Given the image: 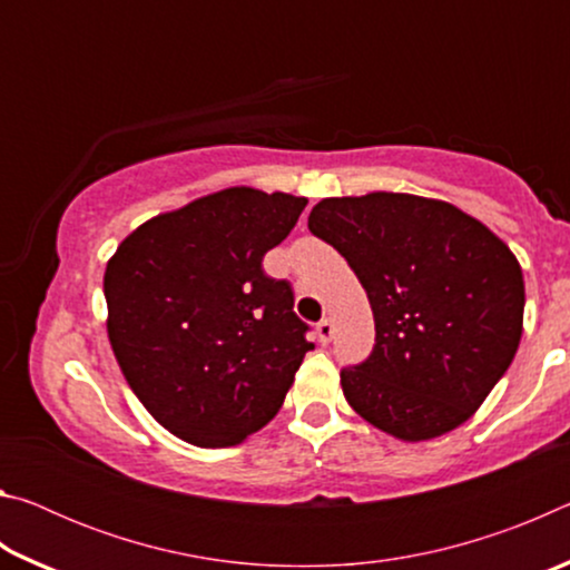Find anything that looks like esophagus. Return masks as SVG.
<instances>
[{
	"label": "esophagus",
	"mask_w": 570,
	"mask_h": 570,
	"mask_svg": "<svg viewBox=\"0 0 570 570\" xmlns=\"http://www.w3.org/2000/svg\"><path fill=\"white\" fill-rule=\"evenodd\" d=\"M316 336H320L322 344L332 342V336H334V322H332V320H322L320 324H316Z\"/></svg>",
	"instance_id": "obj_1"
}]
</instances>
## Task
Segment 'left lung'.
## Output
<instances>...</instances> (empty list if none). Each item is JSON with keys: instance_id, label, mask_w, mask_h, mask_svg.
Segmentation results:
<instances>
[{"instance_id": "1", "label": "left lung", "mask_w": 570, "mask_h": 570, "mask_svg": "<svg viewBox=\"0 0 570 570\" xmlns=\"http://www.w3.org/2000/svg\"><path fill=\"white\" fill-rule=\"evenodd\" d=\"M308 230L346 258L374 314L372 354L340 374L354 412L404 442L470 420L523 334L513 250L460 208L410 193L324 198Z\"/></svg>"}]
</instances>
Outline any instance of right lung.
Segmentation results:
<instances>
[{
	"mask_svg": "<svg viewBox=\"0 0 570 570\" xmlns=\"http://www.w3.org/2000/svg\"><path fill=\"white\" fill-rule=\"evenodd\" d=\"M304 206L246 186L210 193L135 228L105 268L115 360L142 407L190 445L262 430L314 350L292 284L262 266Z\"/></svg>",
	"mask_w": 570,
	"mask_h": 570,
	"instance_id": "1",
	"label": "right lung"
}]
</instances>
